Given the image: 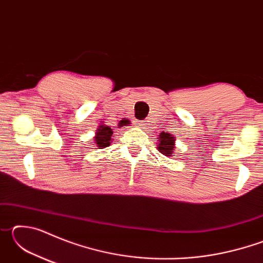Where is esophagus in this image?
I'll return each instance as SVG.
<instances>
[{
  "label": "esophagus",
  "instance_id": "1",
  "mask_svg": "<svg viewBox=\"0 0 263 263\" xmlns=\"http://www.w3.org/2000/svg\"><path fill=\"white\" fill-rule=\"evenodd\" d=\"M136 125H138L139 127H144L146 124H145V122H142V121H136Z\"/></svg>",
  "mask_w": 263,
  "mask_h": 263
}]
</instances>
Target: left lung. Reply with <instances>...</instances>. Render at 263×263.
<instances>
[{"label":"left lung","instance_id":"1","mask_svg":"<svg viewBox=\"0 0 263 263\" xmlns=\"http://www.w3.org/2000/svg\"><path fill=\"white\" fill-rule=\"evenodd\" d=\"M158 149L166 157H172L175 152V137L168 132H161L158 136Z\"/></svg>","mask_w":263,"mask_h":263}]
</instances>
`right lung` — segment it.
Returning a JSON list of instances; mask_svg holds the SVG:
<instances>
[{
    "mask_svg": "<svg viewBox=\"0 0 263 263\" xmlns=\"http://www.w3.org/2000/svg\"><path fill=\"white\" fill-rule=\"evenodd\" d=\"M127 122H123L122 125L119 126H126ZM112 128H110L108 125H105V124L102 122L99 127H97V130L95 132V137H94V141L96 144V147L99 148H104V147H108V146L111 145V141L114 139H111V137H112Z\"/></svg>",
    "mask_w": 263,
    "mask_h": 263,
    "instance_id": "add662e5",
    "label": "right lung"
}]
</instances>
